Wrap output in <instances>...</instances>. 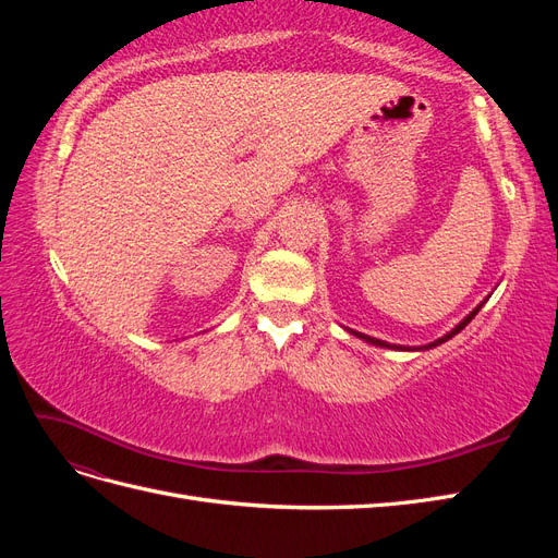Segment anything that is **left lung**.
<instances>
[{
  "label": "left lung",
  "mask_w": 558,
  "mask_h": 558,
  "mask_svg": "<svg viewBox=\"0 0 558 558\" xmlns=\"http://www.w3.org/2000/svg\"><path fill=\"white\" fill-rule=\"evenodd\" d=\"M482 305H484V302H482ZM482 305H477L475 310H472V312L461 320L459 326H453L447 335H442V337H440V340H435V342H430V344H426V347H414V349H410V347H398V344H388V342H384V340H377V337H369V335H363V332H356V330H349V332H351V335H356V337H361V340H365L367 344H375V347H381V349H398V351H426V349H433V347H440L442 342L451 340L453 335H459V332L470 324V320L475 318V314L482 310Z\"/></svg>",
  "instance_id": "left-lung-1"
}]
</instances>
